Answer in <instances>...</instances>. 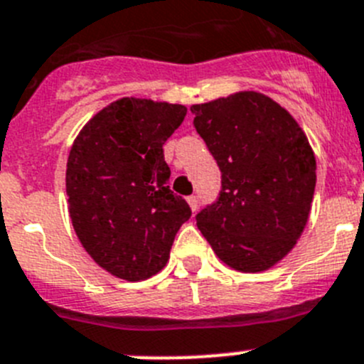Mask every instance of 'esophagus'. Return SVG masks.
Here are the masks:
<instances>
[{
	"label": "esophagus",
	"mask_w": 364,
	"mask_h": 364,
	"mask_svg": "<svg viewBox=\"0 0 364 364\" xmlns=\"http://www.w3.org/2000/svg\"><path fill=\"white\" fill-rule=\"evenodd\" d=\"M188 204L189 208H191V211H196V209H198V198H196L195 195L188 196Z\"/></svg>",
	"instance_id": "obj_1"
}]
</instances>
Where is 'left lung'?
Here are the masks:
<instances>
[{"mask_svg":"<svg viewBox=\"0 0 364 364\" xmlns=\"http://www.w3.org/2000/svg\"><path fill=\"white\" fill-rule=\"evenodd\" d=\"M196 133L222 173L196 225L223 263L259 272L301 236L316 188V159L298 122L256 92L193 106Z\"/></svg>","mask_w":364,"mask_h":364,"instance_id":"obj_1","label":"left lung"}]
</instances>
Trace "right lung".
Instances as JSON below:
<instances>
[{
	"instance_id": "add662e5",
	"label": "right lung",
	"mask_w": 364,
	"mask_h": 364,
	"mask_svg": "<svg viewBox=\"0 0 364 364\" xmlns=\"http://www.w3.org/2000/svg\"><path fill=\"white\" fill-rule=\"evenodd\" d=\"M180 105L124 97L81 129L66 164L73 229L102 269L128 282L166 265L191 208L169 189L164 142L184 121Z\"/></svg>"
}]
</instances>
